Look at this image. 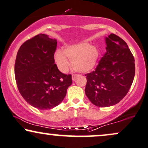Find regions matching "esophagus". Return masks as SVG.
<instances>
[{
  "mask_svg": "<svg viewBox=\"0 0 148 148\" xmlns=\"http://www.w3.org/2000/svg\"><path fill=\"white\" fill-rule=\"evenodd\" d=\"M78 76H79V74H72V80L73 81H75V80L76 79V78L78 77Z\"/></svg>",
  "mask_w": 148,
  "mask_h": 148,
  "instance_id": "34e87169",
  "label": "esophagus"
}]
</instances>
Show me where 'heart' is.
<instances>
[{
    "mask_svg": "<svg viewBox=\"0 0 148 148\" xmlns=\"http://www.w3.org/2000/svg\"><path fill=\"white\" fill-rule=\"evenodd\" d=\"M99 57V49L88 42L69 46L64 51L58 49L54 55L57 66L63 72H66L70 66L69 59L72 60V67L75 70L87 72L94 68Z\"/></svg>",
    "mask_w": 148,
    "mask_h": 148,
    "instance_id": "obj_1",
    "label": "heart"
}]
</instances>
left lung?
I'll use <instances>...</instances> for the list:
<instances>
[{
  "mask_svg": "<svg viewBox=\"0 0 148 148\" xmlns=\"http://www.w3.org/2000/svg\"><path fill=\"white\" fill-rule=\"evenodd\" d=\"M106 52L93 72L85 74V94L96 106L110 107L125 97L135 75L134 58L127 43L114 34L106 38Z\"/></svg>",
  "mask_w": 148,
  "mask_h": 148,
  "instance_id": "left-lung-1",
  "label": "left lung"
}]
</instances>
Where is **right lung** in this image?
Listing matches in <instances>:
<instances>
[{
	"mask_svg": "<svg viewBox=\"0 0 148 148\" xmlns=\"http://www.w3.org/2000/svg\"><path fill=\"white\" fill-rule=\"evenodd\" d=\"M57 41L40 34L26 40L18 51L14 74L23 99L39 110L59 105L72 83V75L60 72L54 63Z\"/></svg>",
	"mask_w": 148,
	"mask_h": 148,
	"instance_id": "obj_1",
	"label": "right lung"
}]
</instances>
